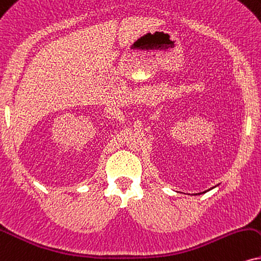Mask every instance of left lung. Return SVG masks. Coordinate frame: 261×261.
<instances>
[{
  "label": "left lung",
  "mask_w": 261,
  "mask_h": 261,
  "mask_svg": "<svg viewBox=\"0 0 261 261\" xmlns=\"http://www.w3.org/2000/svg\"><path fill=\"white\" fill-rule=\"evenodd\" d=\"M205 192V191H204ZM196 195H201V194H196Z\"/></svg>",
  "instance_id": "1"
}]
</instances>
